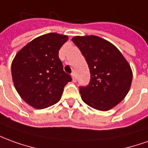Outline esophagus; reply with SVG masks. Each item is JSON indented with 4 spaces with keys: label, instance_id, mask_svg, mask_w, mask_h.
<instances>
[{
    "label": "esophagus",
    "instance_id": "1",
    "mask_svg": "<svg viewBox=\"0 0 148 148\" xmlns=\"http://www.w3.org/2000/svg\"><path fill=\"white\" fill-rule=\"evenodd\" d=\"M71 77H72V79H73V81L76 82L77 78H76V74H75V73H72V74H71Z\"/></svg>",
    "mask_w": 148,
    "mask_h": 148
}]
</instances>
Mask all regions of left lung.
I'll return each instance as SVG.
<instances>
[{
	"label": "left lung",
	"instance_id": "1",
	"mask_svg": "<svg viewBox=\"0 0 148 148\" xmlns=\"http://www.w3.org/2000/svg\"><path fill=\"white\" fill-rule=\"evenodd\" d=\"M72 42L81 50L90 72V84L79 90L82 101L102 111L117 106L132 86L133 74L127 61L115 45L98 36H75Z\"/></svg>",
	"mask_w": 148,
	"mask_h": 148
}]
</instances>
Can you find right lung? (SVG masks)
Listing matches in <instances>:
<instances>
[{"label":"right lung","mask_w":148,"mask_h":148,"mask_svg":"<svg viewBox=\"0 0 148 148\" xmlns=\"http://www.w3.org/2000/svg\"><path fill=\"white\" fill-rule=\"evenodd\" d=\"M68 38L57 33L42 35L25 45L13 58L11 71L15 89L35 109L58 103L65 86L71 82L58 57L60 48Z\"/></svg>","instance_id":"right-lung-1"}]
</instances>
